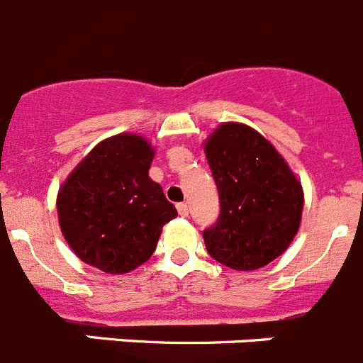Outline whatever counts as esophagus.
I'll use <instances>...</instances> for the list:
<instances>
[{"mask_svg": "<svg viewBox=\"0 0 363 363\" xmlns=\"http://www.w3.org/2000/svg\"><path fill=\"white\" fill-rule=\"evenodd\" d=\"M176 207H178L179 216H187V214H189V205L187 203H178Z\"/></svg>", "mask_w": 363, "mask_h": 363, "instance_id": "1", "label": "esophagus"}]
</instances>
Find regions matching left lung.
Returning <instances> with one entry per match:
<instances>
[{
	"mask_svg": "<svg viewBox=\"0 0 363 363\" xmlns=\"http://www.w3.org/2000/svg\"><path fill=\"white\" fill-rule=\"evenodd\" d=\"M220 218L203 230L207 252L234 271H256L284 255L300 229L303 189L258 130L229 121L203 143Z\"/></svg>",
	"mask_w": 363,
	"mask_h": 363,
	"instance_id": "obj_1",
	"label": "left lung"
}]
</instances>
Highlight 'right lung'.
I'll use <instances>...</instances> for the list:
<instances>
[{"label": "right lung", "instance_id": "1", "mask_svg": "<svg viewBox=\"0 0 363 363\" xmlns=\"http://www.w3.org/2000/svg\"><path fill=\"white\" fill-rule=\"evenodd\" d=\"M154 147L140 134L99 142L57 191L63 238L86 265L107 274L134 271L152 256L163 225L178 216L149 178Z\"/></svg>", "mask_w": 363, "mask_h": 363}]
</instances>
